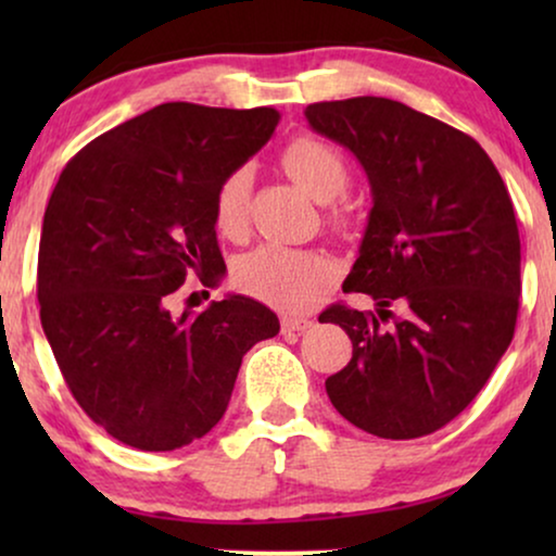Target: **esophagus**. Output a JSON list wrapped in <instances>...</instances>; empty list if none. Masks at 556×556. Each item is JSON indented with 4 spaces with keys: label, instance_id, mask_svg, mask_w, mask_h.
Listing matches in <instances>:
<instances>
[{
    "label": "esophagus",
    "instance_id": "34e87169",
    "mask_svg": "<svg viewBox=\"0 0 556 556\" xmlns=\"http://www.w3.org/2000/svg\"><path fill=\"white\" fill-rule=\"evenodd\" d=\"M280 326H283V331H306L314 326V321L308 316H283Z\"/></svg>",
    "mask_w": 556,
    "mask_h": 556
}]
</instances>
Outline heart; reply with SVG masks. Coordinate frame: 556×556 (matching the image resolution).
<instances>
[{"instance_id":"1","label":"heart","mask_w":556,"mask_h":556,"mask_svg":"<svg viewBox=\"0 0 556 556\" xmlns=\"http://www.w3.org/2000/svg\"><path fill=\"white\" fill-rule=\"evenodd\" d=\"M280 164L288 177L318 202L337 200L349 185L344 156L331 143L314 136H299L288 143L280 154ZM250 181L253 177L248 166H238L217 185L212 212L217 230L227 238H238L245 230ZM329 276L331 265L324 255L276 242L240 255L232 268V280L242 293L286 311L306 308L321 293Z\"/></svg>"}]
</instances>
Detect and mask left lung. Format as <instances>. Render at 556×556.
Instances as JSON below:
<instances>
[{
  "instance_id": "1",
  "label": "left lung",
  "mask_w": 556,
  "mask_h": 556,
  "mask_svg": "<svg viewBox=\"0 0 556 556\" xmlns=\"http://www.w3.org/2000/svg\"><path fill=\"white\" fill-rule=\"evenodd\" d=\"M306 118L352 151L371 187L344 291L371 295L377 314L333 303L318 316L354 346L326 394L377 438L430 435L473 402L514 339L521 242L511 197L481 143L400 101L311 103ZM392 302L408 306L405 319Z\"/></svg>"
}]
</instances>
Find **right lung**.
I'll list each match as a JSON object with an SVG mask.
<instances>
[{"instance_id":"1","label":"right lung","mask_w":556,"mask_h":556,"mask_svg":"<svg viewBox=\"0 0 556 556\" xmlns=\"http://www.w3.org/2000/svg\"><path fill=\"white\" fill-rule=\"evenodd\" d=\"M276 109L162 103L83 147L45 210L37 301L67 390L139 451L189 445L225 415L242 356L278 316L230 293L172 314L189 276L217 286V185L270 139Z\"/></svg>"}]
</instances>
